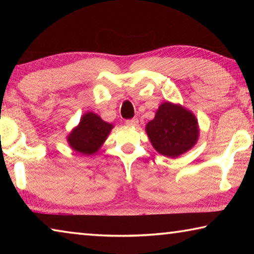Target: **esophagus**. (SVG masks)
<instances>
[{
	"label": "esophagus",
	"instance_id": "esophagus-1",
	"mask_svg": "<svg viewBox=\"0 0 254 254\" xmlns=\"http://www.w3.org/2000/svg\"><path fill=\"white\" fill-rule=\"evenodd\" d=\"M137 124H139V120H137V119H131V120H127V126L132 127H137Z\"/></svg>",
	"mask_w": 254,
	"mask_h": 254
}]
</instances>
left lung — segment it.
<instances>
[{"instance_id":"left-lung-1","label":"left lung","mask_w":254,"mask_h":254,"mask_svg":"<svg viewBox=\"0 0 254 254\" xmlns=\"http://www.w3.org/2000/svg\"><path fill=\"white\" fill-rule=\"evenodd\" d=\"M145 132L159 153L177 158L197 143L199 127L191 111L166 101L158 107L154 119L145 126Z\"/></svg>"}]
</instances>
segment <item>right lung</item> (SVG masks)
<instances>
[{
  "mask_svg": "<svg viewBox=\"0 0 254 254\" xmlns=\"http://www.w3.org/2000/svg\"><path fill=\"white\" fill-rule=\"evenodd\" d=\"M113 127V124L103 121L94 112H86L78 126L67 135V142L74 151L89 156L101 149Z\"/></svg>",
  "mask_w": 254,
  "mask_h": 254,
  "instance_id": "1",
  "label": "right lung"
}]
</instances>
